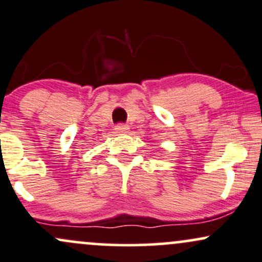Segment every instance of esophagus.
Masks as SVG:
<instances>
[{
  "instance_id": "34e87169",
  "label": "esophagus",
  "mask_w": 262,
  "mask_h": 262,
  "mask_svg": "<svg viewBox=\"0 0 262 262\" xmlns=\"http://www.w3.org/2000/svg\"><path fill=\"white\" fill-rule=\"evenodd\" d=\"M115 130L118 134H126L128 131V126L125 124H118L115 126Z\"/></svg>"
}]
</instances>
